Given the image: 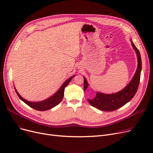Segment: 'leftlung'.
Instances as JSON below:
<instances>
[{"label": "left lung", "instance_id": "left-lung-1", "mask_svg": "<svg viewBox=\"0 0 153 153\" xmlns=\"http://www.w3.org/2000/svg\"><path fill=\"white\" fill-rule=\"evenodd\" d=\"M131 45L133 49L136 51V56L138 58V67L135 74L132 78L130 82L123 89L117 93L111 94H105L97 92L95 97L92 99H88L91 105L97 108L99 110L102 111H111L118 109L122 107L126 103L130 101L134 96L138 88L140 81L141 71L142 68V62L141 55L138 48L136 47L134 44L131 40ZM89 84L87 83V80L84 77V90L85 91Z\"/></svg>", "mask_w": 153, "mask_h": 153}]
</instances>
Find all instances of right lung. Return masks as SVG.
Wrapping results in <instances>:
<instances>
[{
    "label": "right lung",
    "mask_w": 153,
    "mask_h": 153,
    "mask_svg": "<svg viewBox=\"0 0 153 153\" xmlns=\"http://www.w3.org/2000/svg\"><path fill=\"white\" fill-rule=\"evenodd\" d=\"M74 76H71L70 78L67 79L66 81L64 82L62 85L59 88V89L56 92L54 95L51 96L48 99L43 100V101H40V102H30L28 101L25 99H24L23 97H22L20 95V94L18 93L17 90H15L16 93H17V95L19 97V98L23 101L25 102L27 105L30 106V107L33 108V109H35L38 111H45L50 110L55 106L58 105V104L62 101V98L64 97V89L65 87L68 85V84L70 82V81L72 80V79L73 78Z\"/></svg>",
    "instance_id": "right-lung-1"
}]
</instances>
